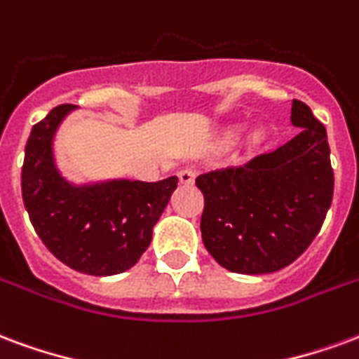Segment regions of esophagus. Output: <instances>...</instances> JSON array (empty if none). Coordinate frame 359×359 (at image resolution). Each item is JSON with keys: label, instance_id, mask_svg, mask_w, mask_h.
I'll return each mask as SVG.
<instances>
[{"label": "esophagus", "instance_id": "34e87169", "mask_svg": "<svg viewBox=\"0 0 359 359\" xmlns=\"http://www.w3.org/2000/svg\"><path fill=\"white\" fill-rule=\"evenodd\" d=\"M180 182L185 183V185H191V183L195 182V177H197V168H193V166H187V168L180 170Z\"/></svg>", "mask_w": 359, "mask_h": 359}]
</instances>
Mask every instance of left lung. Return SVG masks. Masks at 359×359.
<instances>
[{
	"label": "left lung",
	"instance_id": "1",
	"mask_svg": "<svg viewBox=\"0 0 359 359\" xmlns=\"http://www.w3.org/2000/svg\"><path fill=\"white\" fill-rule=\"evenodd\" d=\"M298 135L273 153L195 180L205 195L201 233L212 258L235 273H271L297 260L323 226L334 177L325 126L292 99Z\"/></svg>",
	"mask_w": 359,
	"mask_h": 359
}]
</instances>
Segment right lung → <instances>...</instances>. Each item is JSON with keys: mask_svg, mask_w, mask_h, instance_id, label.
Returning a JSON list of instances; mask_svg holds the SVG:
<instances>
[{"mask_svg": "<svg viewBox=\"0 0 359 359\" xmlns=\"http://www.w3.org/2000/svg\"><path fill=\"white\" fill-rule=\"evenodd\" d=\"M72 104H59L34 124L20 174L22 201L49 252L88 276H116L147 250L153 227L177 187L162 182L112 180L72 185L53 161V135Z\"/></svg>", "mask_w": 359, "mask_h": 359, "instance_id": "right-lung-1", "label": "right lung"}]
</instances>
